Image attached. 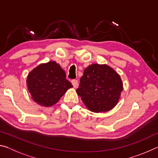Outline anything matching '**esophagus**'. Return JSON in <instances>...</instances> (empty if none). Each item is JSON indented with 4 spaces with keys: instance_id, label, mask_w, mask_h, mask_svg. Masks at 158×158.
<instances>
[{
    "instance_id": "obj_1",
    "label": "esophagus",
    "mask_w": 158,
    "mask_h": 158,
    "mask_svg": "<svg viewBox=\"0 0 158 158\" xmlns=\"http://www.w3.org/2000/svg\"><path fill=\"white\" fill-rule=\"evenodd\" d=\"M71 83H72V84H73L74 88H77V85H78V81H77V80H76V79L72 80Z\"/></svg>"
}]
</instances>
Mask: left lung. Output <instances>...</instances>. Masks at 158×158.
Instances as JSON below:
<instances>
[{
    "mask_svg": "<svg viewBox=\"0 0 158 158\" xmlns=\"http://www.w3.org/2000/svg\"><path fill=\"white\" fill-rule=\"evenodd\" d=\"M123 91L121 77L106 65L93 64L84 69L77 93L86 107L93 112L113 109Z\"/></svg>",
    "mask_w": 158,
    "mask_h": 158,
    "instance_id": "left-lung-1",
    "label": "left lung"
}]
</instances>
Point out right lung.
<instances>
[{
    "label": "right lung",
    "instance_id": "right-lung-1",
    "mask_svg": "<svg viewBox=\"0 0 158 158\" xmlns=\"http://www.w3.org/2000/svg\"><path fill=\"white\" fill-rule=\"evenodd\" d=\"M28 89L33 100L38 105L51 106L57 103L73 85L66 79V74L55 61L41 64L28 74Z\"/></svg>",
    "mask_w": 158,
    "mask_h": 158
}]
</instances>
